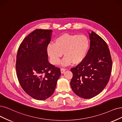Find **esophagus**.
<instances>
[{
  "mask_svg": "<svg viewBox=\"0 0 122 122\" xmlns=\"http://www.w3.org/2000/svg\"><path fill=\"white\" fill-rule=\"evenodd\" d=\"M65 70H66V69L65 68H61V73H63L65 71Z\"/></svg>",
  "mask_w": 122,
  "mask_h": 122,
  "instance_id": "esophagus-1",
  "label": "esophagus"
}]
</instances>
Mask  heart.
I'll return each instance as SVG.
<instances>
[{
    "label": "heart",
    "mask_w": 122,
    "mask_h": 122,
    "mask_svg": "<svg viewBox=\"0 0 122 122\" xmlns=\"http://www.w3.org/2000/svg\"><path fill=\"white\" fill-rule=\"evenodd\" d=\"M89 47V41L86 36L65 33L58 37L54 43L48 45L47 52L53 65L59 63L63 53L65 57L61 62L62 65H68L72 63L77 65L84 60Z\"/></svg>",
    "instance_id": "heart-1"
}]
</instances>
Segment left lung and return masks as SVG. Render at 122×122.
<instances>
[{
    "instance_id": "1",
    "label": "left lung",
    "mask_w": 122,
    "mask_h": 122,
    "mask_svg": "<svg viewBox=\"0 0 122 122\" xmlns=\"http://www.w3.org/2000/svg\"><path fill=\"white\" fill-rule=\"evenodd\" d=\"M90 48L84 60L71 69L70 85L73 92L85 99L97 96L109 82L112 60L106 42L93 31L88 33Z\"/></svg>"
}]
</instances>
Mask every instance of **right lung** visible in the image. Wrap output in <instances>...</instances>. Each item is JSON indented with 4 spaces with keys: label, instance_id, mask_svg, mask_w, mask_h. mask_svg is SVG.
Masks as SVG:
<instances>
[{
    "label": "right lung",
    "instance_id": "obj_1",
    "mask_svg": "<svg viewBox=\"0 0 122 122\" xmlns=\"http://www.w3.org/2000/svg\"><path fill=\"white\" fill-rule=\"evenodd\" d=\"M51 30L37 29L24 39L18 49L17 77L22 88L36 100H45L55 91L61 75L59 68L48 61L47 47Z\"/></svg>",
    "mask_w": 122,
    "mask_h": 122
}]
</instances>
